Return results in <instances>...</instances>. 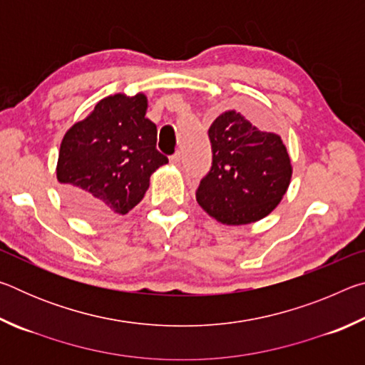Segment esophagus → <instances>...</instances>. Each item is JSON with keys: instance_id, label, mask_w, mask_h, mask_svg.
Segmentation results:
<instances>
[{"instance_id": "esophagus-1", "label": "esophagus", "mask_w": 365, "mask_h": 365, "mask_svg": "<svg viewBox=\"0 0 365 365\" xmlns=\"http://www.w3.org/2000/svg\"><path fill=\"white\" fill-rule=\"evenodd\" d=\"M170 163L174 164V165H180V163H182V156H180V153L172 154V156H170Z\"/></svg>"}]
</instances>
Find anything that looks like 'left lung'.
Wrapping results in <instances>:
<instances>
[{
	"label": "left lung",
	"mask_w": 365,
	"mask_h": 365,
	"mask_svg": "<svg viewBox=\"0 0 365 365\" xmlns=\"http://www.w3.org/2000/svg\"><path fill=\"white\" fill-rule=\"evenodd\" d=\"M207 133L212 165L196 190L197 205L227 225L264 219L279 206L293 174L282 138L237 110L220 114Z\"/></svg>",
	"instance_id": "1"
}]
</instances>
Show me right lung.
Here are the masks:
<instances>
[{"label": "right lung", "instance_id": "obj_1", "mask_svg": "<svg viewBox=\"0 0 365 365\" xmlns=\"http://www.w3.org/2000/svg\"><path fill=\"white\" fill-rule=\"evenodd\" d=\"M146 109L143 93H117L66 132L56 177L73 212L110 219L143 200L153 172L169 163L156 150L158 128L145 117Z\"/></svg>", "mask_w": 365, "mask_h": 365}]
</instances>
